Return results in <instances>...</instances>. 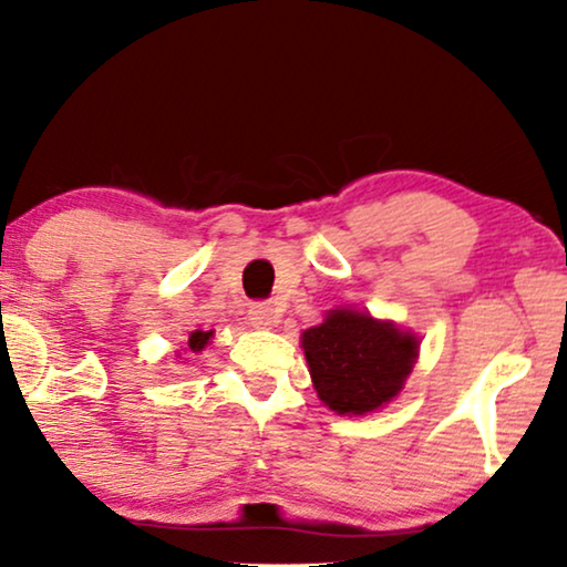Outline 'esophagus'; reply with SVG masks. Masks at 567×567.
I'll return each instance as SVG.
<instances>
[{
	"label": "esophagus",
	"mask_w": 567,
	"mask_h": 567,
	"mask_svg": "<svg viewBox=\"0 0 567 567\" xmlns=\"http://www.w3.org/2000/svg\"><path fill=\"white\" fill-rule=\"evenodd\" d=\"M250 322L255 324V328H274V324L278 322V312L274 305H266V301H258V305L250 307Z\"/></svg>",
	"instance_id": "esophagus-1"
}]
</instances>
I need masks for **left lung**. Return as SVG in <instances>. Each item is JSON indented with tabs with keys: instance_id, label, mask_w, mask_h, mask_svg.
Segmentation results:
<instances>
[{
	"instance_id": "obj_1",
	"label": "left lung",
	"mask_w": 567,
	"mask_h": 567,
	"mask_svg": "<svg viewBox=\"0 0 567 567\" xmlns=\"http://www.w3.org/2000/svg\"><path fill=\"white\" fill-rule=\"evenodd\" d=\"M301 348L317 398L338 415H367L402 392L421 343L390 320L346 307L301 332Z\"/></svg>"
}]
</instances>
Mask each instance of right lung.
<instances>
[{"label":"right lung","instance_id":"obj_1","mask_svg":"<svg viewBox=\"0 0 567 567\" xmlns=\"http://www.w3.org/2000/svg\"><path fill=\"white\" fill-rule=\"evenodd\" d=\"M212 338H214V330H196V332H190V338H188L190 353L204 351V348L208 346V340H212Z\"/></svg>","mask_w":567,"mask_h":567}]
</instances>
